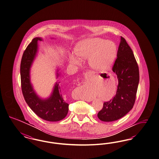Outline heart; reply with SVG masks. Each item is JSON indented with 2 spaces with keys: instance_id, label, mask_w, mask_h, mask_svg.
<instances>
[{
  "instance_id": "1",
  "label": "heart",
  "mask_w": 159,
  "mask_h": 159,
  "mask_svg": "<svg viewBox=\"0 0 159 159\" xmlns=\"http://www.w3.org/2000/svg\"><path fill=\"white\" fill-rule=\"evenodd\" d=\"M75 54L70 55V62L75 65L81 63L80 58H89L91 67L97 70L110 67L116 59V48L115 43L101 38H93L83 40L75 48Z\"/></svg>"
}]
</instances>
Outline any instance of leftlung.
Returning <instances> with one entry per match:
<instances>
[{
	"label": "left lung",
	"instance_id": "obj_1",
	"mask_svg": "<svg viewBox=\"0 0 159 159\" xmlns=\"http://www.w3.org/2000/svg\"><path fill=\"white\" fill-rule=\"evenodd\" d=\"M112 71L117 76L118 85L115 97L105 102L98 118L104 122H112L125 116L135 104L139 82V67L132 50L122 37Z\"/></svg>",
	"mask_w": 159,
	"mask_h": 159
}]
</instances>
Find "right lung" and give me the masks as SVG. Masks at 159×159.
<instances>
[{
	"label": "right lung",
	"mask_w": 159,
	"mask_h": 159,
	"mask_svg": "<svg viewBox=\"0 0 159 159\" xmlns=\"http://www.w3.org/2000/svg\"><path fill=\"white\" fill-rule=\"evenodd\" d=\"M41 37H35L24 51L20 65L21 90L25 101L37 116L44 120L56 122L62 120L67 116L69 104L63 99L59 86L56 82L50 96L42 98L37 94L30 80V69L38 52V41ZM57 71V78L60 76Z\"/></svg>",
	"instance_id": "obj_1"
}]
</instances>
